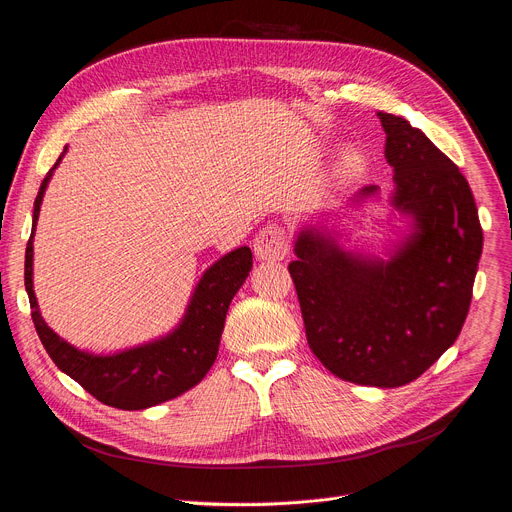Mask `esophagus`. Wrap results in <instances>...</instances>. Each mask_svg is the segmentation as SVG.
<instances>
[{
    "label": "esophagus",
    "instance_id": "obj_1",
    "mask_svg": "<svg viewBox=\"0 0 512 512\" xmlns=\"http://www.w3.org/2000/svg\"><path fill=\"white\" fill-rule=\"evenodd\" d=\"M254 254L262 262H279L289 254V235L281 225H266L254 239Z\"/></svg>",
    "mask_w": 512,
    "mask_h": 512
}]
</instances>
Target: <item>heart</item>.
Masks as SVG:
<instances>
[{
	"instance_id": "heart-1",
	"label": "heart",
	"mask_w": 512,
	"mask_h": 512,
	"mask_svg": "<svg viewBox=\"0 0 512 512\" xmlns=\"http://www.w3.org/2000/svg\"><path fill=\"white\" fill-rule=\"evenodd\" d=\"M357 167H359V157L353 153V150H347L337 165V175H341V177L353 175L357 171Z\"/></svg>"
}]
</instances>
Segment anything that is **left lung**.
Returning a JSON list of instances; mask_svg holds the SVG:
<instances>
[{"label":"left lung","instance_id":"1","mask_svg":"<svg viewBox=\"0 0 512 512\" xmlns=\"http://www.w3.org/2000/svg\"><path fill=\"white\" fill-rule=\"evenodd\" d=\"M376 115L395 173L388 204L405 231L374 256L345 248L324 223H304L289 273L322 366L347 382L395 388L422 376L457 341L484 233L459 167L407 119ZM370 198H378V186L362 188L349 204Z\"/></svg>","mask_w":512,"mask_h":512}]
</instances>
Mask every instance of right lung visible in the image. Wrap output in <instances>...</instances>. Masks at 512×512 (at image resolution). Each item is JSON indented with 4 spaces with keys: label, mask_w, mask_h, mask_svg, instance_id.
Returning <instances> with one entry per match:
<instances>
[{
    "label": "right lung",
    "mask_w": 512,
    "mask_h": 512,
    "mask_svg": "<svg viewBox=\"0 0 512 512\" xmlns=\"http://www.w3.org/2000/svg\"><path fill=\"white\" fill-rule=\"evenodd\" d=\"M66 153L68 146L39 188L33 231L24 256V285L37 335L53 364L109 407L140 411L171 401L194 388L215 364L229 304L252 270V250L248 246L235 248L210 264L196 283L182 320L167 335L115 353H93L74 347L45 322L33 287V242L41 204L53 171Z\"/></svg>",
    "instance_id": "obj_1"
}]
</instances>
